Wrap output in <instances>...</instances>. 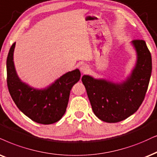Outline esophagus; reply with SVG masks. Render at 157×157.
Masks as SVG:
<instances>
[{
  "mask_svg": "<svg viewBox=\"0 0 157 157\" xmlns=\"http://www.w3.org/2000/svg\"><path fill=\"white\" fill-rule=\"evenodd\" d=\"M80 71L81 72L83 73V74H86V73H88L89 72V70H90V68H89V67L88 65H82V66L80 67Z\"/></svg>",
  "mask_w": 157,
  "mask_h": 157,
  "instance_id": "esophagus-1",
  "label": "esophagus"
}]
</instances>
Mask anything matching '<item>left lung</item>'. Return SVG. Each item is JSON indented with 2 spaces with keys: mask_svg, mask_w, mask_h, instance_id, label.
Returning a JSON list of instances; mask_svg holds the SVG:
<instances>
[{
  "mask_svg": "<svg viewBox=\"0 0 157 157\" xmlns=\"http://www.w3.org/2000/svg\"><path fill=\"white\" fill-rule=\"evenodd\" d=\"M137 60L130 75L121 82L83 75L92 109L98 119L109 123L125 120L138 109L147 91L151 75V56L146 42L132 40Z\"/></svg>",
  "mask_w": 157,
  "mask_h": 157,
  "instance_id": "8db88e82",
  "label": "left lung"
}]
</instances>
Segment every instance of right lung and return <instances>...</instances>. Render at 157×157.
<instances>
[{"instance_id":"obj_1","label":"right lung","mask_w":157,"mask_h":157,"mask_svg":"<svg viewBox=\"0 0 157 157\" xmlns=\"http://www.w3.org/2000/svg\"><path fill=\"white\" fill-rule=\"evenodd\" d=\"M15 45H11L6 61L7 85L13 101L23 114L35 122L50 124L58 122L66 112L71 89L80 80V70L67 72L43 89L33 88L22 82L16 71Z\"/></svg>"}]
</instances>
